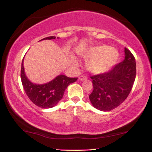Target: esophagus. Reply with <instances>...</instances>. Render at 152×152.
Masks as SVG:
<instances>
[{
	"label": "esophagus",
	"mask_w": 152,
	"mask_h": 152,
	"mask_svg": "<svg viewBox=\"0 0 152 152\" xmlns=\"http://www.w3.org/2000/svg\"><path fill=\"white\" fill-rule=\"evenodd\" d=\"M87 77L86 76H79V78H78V80H87Z\"/></svg>",
	"instance_id": "esophagus-1"
}]
</instances>
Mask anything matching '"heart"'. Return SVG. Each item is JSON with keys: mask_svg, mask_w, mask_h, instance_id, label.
I'll return each instance as SVG.
<instances>
[{"mask_svg": "<svg viewBox=\"0 0 152 152\" xmlns=\"http://www.w3.org/2000/svg\"><path fill=\"white\" fill-rule=\"evenodd\" d=\"M82 57L89 60L87 67L94 74H99L109 71L116 63L118 53L116 50L107 45H98L89 48L81 54ZM73 64L78 65L77 60H74Z\"/></svg>", "mask_w": 152, "mask_h": 152, "instance_id": "b5f03b06", "label": "heart"}]
</instances>
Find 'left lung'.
Returning a JSON list of instances; mask_svg holds the SVG:
<instances>
[{"instance_id": "1", "label": "left lung", "mask_w": 152, "mask_h": 152, "mask_svg": "<svg viewBox=\"0 0 152 152\" xmlns=\"http://www.w3.org/2000/svg\"><path fill=\"white\" fill-rule=\"evenodd\" d=\"M136 61L125 48V59L110 71L91 76L93 91L89 100L98 110L108 112L119 106L131 91L136 78Z\"/></svg>"}]
</instances>
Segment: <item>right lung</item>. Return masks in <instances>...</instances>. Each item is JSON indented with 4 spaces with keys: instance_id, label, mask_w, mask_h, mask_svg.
<instances>
[{
    "instance_id": "add662e5",
    "label": "right lung",
    "mask_w": 152,
    "mask_h": 152,
    "mask_svg": "<svg viewBox=\"0 0 152 152\" xmlns=\"http://www.w3.org/2000/svg\"><path fill=\"white\" fill-rule=\"evenodd\" d=\"M55 38V36H50L40 40ZM20 78L23 88L27 96L34 104L43 109L52 108L58 104L63 97L64 92L69 85L76 82L78 79V78H69L61 74L49 83L42 85L35 84L31 83L25 75L23 60L21 65Z\"/></svg>"
}]
</instances>
